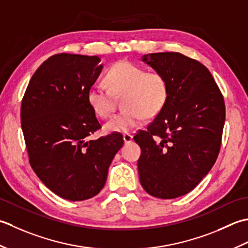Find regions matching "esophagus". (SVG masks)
I'll use <instances>...</instances> for the list:
<instances>
[{"label":"esophagus","instance_id":"1","mask_svg":"<svg viewBox=\"0 0 248 248\" xmlns=\"http://www.w3.org/2000/svg\"><path fill=\"white\" fill-rule=\"evenodd\" d=\"M123 139H124L125 143H130L131 141H133V136H131L130 134H124Z\"/></svg>","mask_w":248,"mask_h":248}]
</instances>
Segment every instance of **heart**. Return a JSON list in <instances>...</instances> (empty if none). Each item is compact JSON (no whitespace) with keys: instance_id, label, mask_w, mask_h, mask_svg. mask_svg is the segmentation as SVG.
<instances>
[{"instance_id":"heart-1","label":"heart","mask_w":248,"mask_h":248,"mask_svg":"<svg viewBox=\"0 0 248 248\" xmlns=\"http://www.w3.org/2000/svg\"><path fill=\"white\" fill-rule=\"evenodd\" d=\"M108 89L93 84L88 91V103L94 113L108 119L114 110V96L123 95L125 108L105 124L109 133H128L145 117L158 114L168 98V82L163 74L145 70L128 61L113 64L105 74Z\"/></svg>"}]
</instances>
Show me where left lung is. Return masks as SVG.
Masks as SVG:
<instances>
[{
    "label": "left lung",
    "instance_id": "left-lung-1",
    "mask_svg": "<svg viewBox=\"0 0 248 248\" xmlns=\"http://www.w3.org/2000/svg\"><path fill=\"white\" fill-rule=\"evenodd\" d=\"M142 61L165 76L169 93L146 129L134 136L141 148L140 183L156 198H178L215 164L226 118L224 96L199 61L179 52L145 54Z\"/></svg>",
    "mask_w": 248,
    "mask_h": 248
}]
</instances>
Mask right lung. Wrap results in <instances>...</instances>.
<instances>
[{
  "mask_svg": "<svg viewBox=\"0 0 248 248\" xmlns=\"http://www.w3.org/2000/svg\"><path fill=\"white\" fill-rule=\"evenodd\" d=\"M99 61L95 55H52L32 76L21 103L30 165L50 190L70 201L103 189L124 143L120 133L88 140L102 128L87 98L103 68Z\"/></svg>",
  "mask_w": 248,
  "mask_h": 248,
  "instance_id": "add662e5",
  "label": "right lung"
}]
</instances>
